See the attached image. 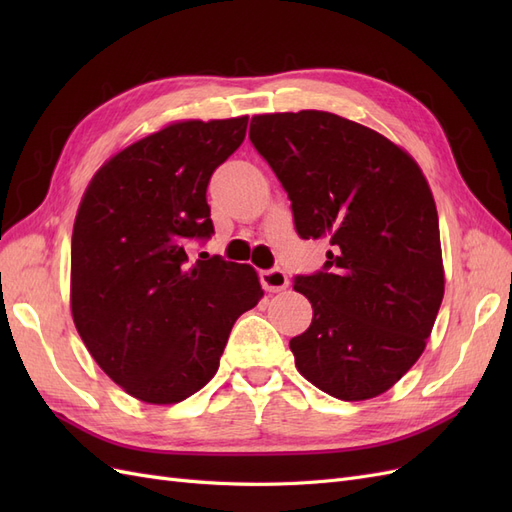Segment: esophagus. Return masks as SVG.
<instances>
[{"instance_id":"34e87169","label":"esophagus","mask_w":512,"mask_h":512,"mask_svg":"<svg viewBox=\"0 0 512 512\" xmlns=\"http://www.w3.org/2000/svg\"><path fill=\"white\" fill-rule=\"evenodd\" d=\"M260 284L267 292H280L288 286V275L282 269L260 271Z\"/></svg>"}]
</instances>
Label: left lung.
Here are the masks:
<instances>
[{
  "label": "left lung",
  "mask_w": 512,
  "mask_h": 512,
  "mask_svg": "<svg viewBox=\"0 0 512 512\" xmlns=\"http://www.w3.org/2000/svg\"><path fill=\"white\" fill-rule=\"evenodd\" d=\"M250 141L280 179L301 239H327L318 273L294 277L312 303L290 339L320 391L371 399L425 350L444 297L438 211L421 168L389 138L324 111L256 115Z\"/></svg>",
  "instance_id": "left-lung-1"
}]
</instances>
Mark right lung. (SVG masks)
Returning a JSON list of instances; mask_svg holds the SVG:
<instances>
[{
  "label": "right lung",
  "instance_id": "1",
  "mask_svg": "<svg viewBox=\"0 0 512 512\" xmlns=\"http://www.w3.org/2000/svg\"><path fill=\"white\" fill-rule=\"evenodd\" d=\"M247 117L179 121L108 160L72 230V318L104 374L147 404H177L215 376L235 320L262 288L250 265L203 252L207 185Z\"/></svg>",
  "mask_w": 512,
  "mask_h": 512
}]
</instances>
